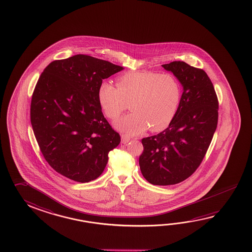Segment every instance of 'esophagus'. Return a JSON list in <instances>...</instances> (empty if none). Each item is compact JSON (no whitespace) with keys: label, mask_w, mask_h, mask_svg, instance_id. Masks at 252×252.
Returning a JSON list of instances; mask_svg holds the SVG:
<instances>
[{"label":"esophagus","mask_w":252,"mask_h":252,"mask_svg":"<svg viewBox=\"0 0 252 252\" xmlns=\"http://www.w3.org/2000/svg\"><path fill=\"white\" fill-rule=\"evenodd\" d=\"M129 141H130V137H129L128 135H126V134H122L121 135V143H124V144H126V143H128Z\"/></svg>","instance_id":"34e87169"}]
</instances>
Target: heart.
Masks as SVG:
<instances>
[{
	"instance_id": "b5f03b06",
	"label": "heart",
	"mask_w": 252,
	"mask_h": 252,
	"mask_svg": "<svg viewBox=\"0 0 252 252\" xmlns=\"http://www.w3.org/2000/svg\"><path fill=\"white\" fill-rule=\"evenodd\" d=\"M117 86L100 84L98 100L106 116L115 119L130 108L133 112L115 122V127L128 135H137L148 127L158 132L168 126L181 100L179 82L171 74L152 71L127 72L119 76Z\"/></svg>"
}]
</instances>
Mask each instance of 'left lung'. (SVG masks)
Masks as SVG:
<instances>
[{"mask_svg":"<svg viewBox=\"0 0 252 252\" xmlns=\"http://www.w3.org/2000/svg\"><path fill=\"white\" fill-rule=\"evenodd\" d=\"M162 66L183 86L180 104L168 127L143 138L139 165L154 186H171L191 176L200 165L219 119V100L207 73L184 62Z\"/></svg>","mask_w":252,"mask_h":252,"instance_id":"left-lung-1","label":"left lung"}]
</instances>
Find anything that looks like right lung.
Returning a JSON list of instances; mask_svg holds the SVG:
<instances>
[{
	"label": "right lung",
	"instance_id": "right-lung-1",
	"mask_svg": "<svg viewBox=\"0 0 252 252\" xmlns=\"http://www.w3.org/2000/svg\"><path fill=\"white\" fill-rule=\"evenodd\" d=\"M123 66L84 54L54 61L39 77L30 109L33 133L55 171L79 183L102 174L120 135L105 119L98 91Z\"/></svg>",
	"mask_w": 252,
	"mask_h": 252
}]
</instances>
